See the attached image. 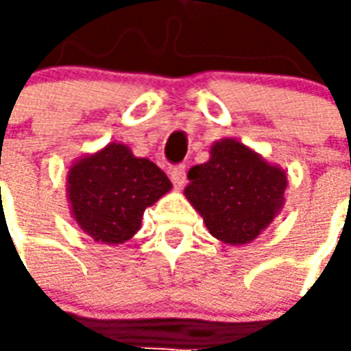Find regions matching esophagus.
Segmentation results:
<instances>
[{"instance_id": "obj_1", "label": "esophagus", "mask_w": 351, "mask_h": 351, "mask_svg": "<svg viewBox=\"0 0 351 351\" xmlns=\"http://www.w3.org/2000/svg\"><path fill=\"white\" fill-rule=\"evenodd\" d=\"M169 176H171V180L175 184V188H184V184H186V167L184 165H176V167H171L169 171Z\"/></svg>"}]
</instances>
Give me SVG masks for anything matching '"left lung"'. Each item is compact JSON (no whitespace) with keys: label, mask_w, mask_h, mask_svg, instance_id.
Returning <instances> with one entry per match:
<instances>
[{"label":"left lung","mask_w":351,"mask_h":351,"mask_svg":"<svg viewBox=\"0 0 351 351\" xmlns=\"http://www.w3.org/2000/svg\"><path fill=\"white\" fill-rule=\"evenodd\" d=\"M188 180L186 199L208 233L231 246L258 239L286 203V171L233 137L213 143L208 161L191 167Z\"/></svg>","instance_id":"1"}]
</instances>
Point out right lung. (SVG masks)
Instances as JSON below:
<instances>
[{
  "label": "right lung",
  "mask_w": 351,
  "mask_h": 351,
  "mask_svg": "<svg viewBox=\"0 0 351 351\" xmlns=\"http://www.w3.org/2000/svg\"><path fill=\"white\" fill-rule=\"evenodd\" d=\"M173 184L156 163L137 158L123 143L75 160L67 171V201L75 223L93 241L123 244L141 229L148 206Z\"/></svg>",
  "instance_id": "obj_1"
}]
</instances>
